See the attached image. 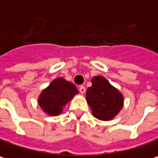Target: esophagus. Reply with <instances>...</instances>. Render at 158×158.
<instances>
[{"instance_id":"obj_1","label":"esophagus","mask_w":158,"mask_h":158,"mask_svg":"<svg viewBox=\"0 0 158 158\" xmlns=\"http://www.w3.org/2000/svg\"><path fill=\"white\" fill-rule=\"evenodd\" d=\"M79 91H80V93L82 94H84L85 93V87L84 85H81V86H79Z\"/></svg>"}]
</instances>
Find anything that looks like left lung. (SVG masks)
<instances>
[{
	"label": "left lung",
	"mask_w": 158,
	"mask_h": 158,
	"mask_svg": "<svg viewBox=\"0 0 158 158\" xmlns=\"http://www.w3.org/2000/svg\"><path fill=\"white\" fill-rule=\"evenodd\" d=\"M86 101L93 115L105 121L114 118L124 104L122 94L102 75L92 79V86L86 92Z\"/></svg>",
	"instance_id": "left-lung-1"
}]
</instances>
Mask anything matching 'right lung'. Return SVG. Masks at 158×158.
<instances>
[{
    "mask_svg": "<svg viewBox=\"0 0 158 158\" xmlns=\"http://www.w3.org/2000/svg\"><path fill=\"white\" fill-rule=\"evenodd\" d=\"M76 86L62 77L56 78L39 96V105L49 116H58L64 107L78 94Z\"/></svg>",
    "mask_w": 158,
    "mask_h": 158,
    "instance_id": "1",
    "label": "right lung"
}]
</instances>
